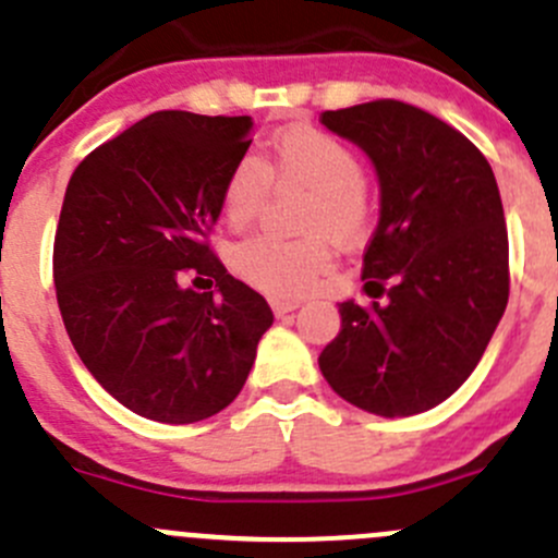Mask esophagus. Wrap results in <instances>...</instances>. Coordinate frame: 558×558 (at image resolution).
I'll return each instance as SVG.
<instances>
[{"label":"esophagus","instance_id":"obj_1","mask_svg":"<svg viewBox=\"0 0 558 558\" xmlns=\"http://www.w3.org/2000/svg\"><path fill=\"white\" fill-rule=\"evenodd\" d=\"M300 305H302L300 300H272L275 315H286V313L296 311V307H300Z\"/></svg>","mask_w":558,"mask_h":558}]
</instances>
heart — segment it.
I'll list each match as a JSON object with an SVG mask.
<instances>
[{"mask_svg": "<svg viewBox=\"0 0 558 558\" xmlns=\"http://www.w3.org/2000/svg\"><path fill=\"white\" fill-rule=\"evenodd\" d=\"M272 180L289 189L311 191L296 240L256 234L234 247V269L256 289L278 296L307 291L331 264L329 238L353 243L367 227L364 167L359 156L335 134L300 126L278 134L269 161L247 154L234 161L223 180V216L232 227H245L269 196Z\"/></svg>", "mask_w": 558, "mask_h": 558, "instance_id": "obj_1", "label": "heart"}]
</instances>
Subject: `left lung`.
<instances>
[{"label":"left lung","instance_id":"1","mask_svg":"<svg viewBox=\"0 0 558 558\" xmlns=\"http://www.w3.org/2000/svg\"><path fill=\"white\" fill-rule=\"evenodd\" d=\"M378 172L380 218L364 251V291L340 302L342 329L320 351L326 384L345 402L404 418L464 384L510 294L508 229L486 156L421 107L378 99L320 112Z\"/></svg>","mask_w":558,"mask_h":558}]
</instances>
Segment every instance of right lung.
Wrapping results in <instances>:
<instances>
[{
    "label": "right lung",
    "mask_w": 558,
    "mask_h": 558,
    "mask_svg": "<svg viewBox=\"0 0 558 558\" xmlns=\"http://www.w3.org/2000/svg\"><path fill=\"white\" fill-rule=\"evenodd\" d=\"M251 116L161 110L72 172L53 243L66 335L110 397L143 418L194 424L245 386L272 326L267 300L207 245ZM185 274L216 292L182 286Z\"/></svg>",
    "instance_id": "add662e5"
}]
</instances>
